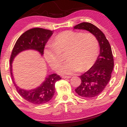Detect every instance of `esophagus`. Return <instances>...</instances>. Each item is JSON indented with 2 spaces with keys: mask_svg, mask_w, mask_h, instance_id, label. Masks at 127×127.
Masks as SVG:
<instances>
[{
  "mask_svg": "<svg viewBox=\"0 0 127 127\" xmlns=\"http://www.w3.org/2000/svg\"><path fill=\"white\" fill-rule=\"evenodd\" d=\"M71 77V76H62V78H70Z\"/></svg>",
  "mask_w": 127,
  "mask_h": 127,
  "instance_id": "esophagus-1",
  "label": "esophagus"
}]
</instances>
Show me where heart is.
Masks as SVG:
<instances>
[{"label": "heart", "mask_w": 127, "mask_h": 127, "mask_svg": "<svg viewBox=\"0 0 127 127\" xmlns=\"http://www.w3.org/2000/svg\"><path fill=\"white\" fill-rule=\"evenodd\" d=\"M65 51L67 61L58 69L60 73L70 74L80 70L86 71L93 65L97 58L98 40L92 33L63 31L55 36L53 43L47 44L44 56L50 66L56 69L63 60L61 54Z\"/></svg>", "instance_id": "heart-1"}]
</instances>
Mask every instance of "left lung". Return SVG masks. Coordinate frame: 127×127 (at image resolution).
I'll list each match as a JSON object with an SVG mask.
<instances>
[{"label": "left lung", "instance_id": "1", "mask_svg": "<svg viewBox=\"0 0 127 127\" xmlns=\"http://www.w3.org/2000/svg\"><path fill=\"white\" fill-rule=\"evenodd\" d=\"M74 29L86 30L97 39L99 54L93 65L80 76L81 83L75 89L78 95L90 98L101 93L109 82L114 68V58L110 45L99 29L89 23H82L74 27Z\"/></svg>", "mask_w": 127, "mask_h": 127}]
</instances>
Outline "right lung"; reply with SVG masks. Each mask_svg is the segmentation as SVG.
<instances>
[{
  "label": "right lung",
  "mask_w": 127,
  "mask_h": 127,
  "mask_svg": "<svg viewBox=\"0 0 127 127\" xmlns=\"http://www.w3.org/2000/svg\"><path fill=\"white\" fill-rule=\"evenodd\" d=\"M53 31L43 28H35L24 33L16 42L10 59L11 75L17 92L24 99L34 104L47 103L52 99L55 91V82L62 78L56 73L46 76L44 81L36 88L25 90L20 88L16 84L12 73V63L18 54L25 50H33L38 51L42 56L44 49Z\"/></svg>",
  "instance_id": "1"
}]
</instances>
